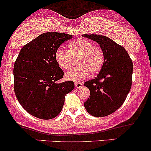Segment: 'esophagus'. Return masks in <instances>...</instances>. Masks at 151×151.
<instances>
[{
  "label": "esophagus",
  "mask_w": 151,
  "mask_h": 151,
  "mask_svg": "<svg viewBox=\"0 0 151 151\" xmlns=\"http://www.w3.org/2000/svg\"><path fill=\"white\" fill-rule=\"evenodd\" d=\"M75 86L76 88H81L83 86V83L81 82H76L75 83Z\"/></svg>",
  "instance_id": "obj_1"
}]
</instances>
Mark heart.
<instances>
[{
	"label": "heart",
	"mask_w": 151,
	"mask_h": 151,
	"mask_svg": "<svg viewBox=\"0 0 151 151\" xmlns=\"http://www.w3.org/2000/svg\"><path fill=\"white\" fill-rule=\"evenodd\" d=\"M77 59V67L65 74V78L73 81H80L91 73L92 75L99 73L105 60L103 49L92 42L83 39H77L68 45V50L58 49L55 53V60L58 65L64 70H69L73 61Z\"/></svg>",
	"instance_id": "heart-1"
}]
</instances>
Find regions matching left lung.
<instances>
[{"instance_id":"1","label":"left lung","mask_w":151,"mask_h":151,"mask_svg":"<svg viewBox=\"0 0 151 151\" xmlns=\"http://www.w3.org/2000/svg\"><path fill=\"white\" fill-rule=\"evenodd\" d=\"M103 49L105 60L97 77L84 83L90 90V98L84 103L89 114L107 116L124 103L132 85L133 64L126 49L104 35L84 34Z\"/></svg>"}]
</instances>
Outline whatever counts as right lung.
Listing matches in <instances>:
<instances>
[{"label": "right lung", "mask_w": 151, "mask_h": 151, "mask_svg": "<svg viewBox=\"0 0 151 151\" xmlns=\"http://www.w3.org/2000/svg\"><path fill=\"white\" fill-rule=\"evenodd\" d=\"M72 35L48 32L22 48L13 67L14 91L18 102L33 116L43 120L62 111L65 95L75 87L73 81L56 83L64 75L55 53Z\"/></svg>", "instance_id": "right-lung-1"}]
</instances>
